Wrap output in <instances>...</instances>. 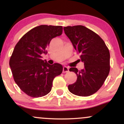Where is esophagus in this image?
Instances as JSON below:
<instances>
[{"label":"esophagus","mask_w":124,"mask_h":124,"mask_svg":"<svg viewBox=\"0 0 124 124\" xmlns=\"http://www.w3.org/2000/svg\"><path fill=\"white\" fill-rule=\"evenodd\" d=\"M69 72V68L66 66H63V73H66Z\"/></svg>","instance_id":"1"}]
</instances>
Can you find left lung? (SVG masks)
I'll return each instance as SVG.
<instances>
[{
    "instance_id": "1",
    "label": "left lung",
    "mask_w": 124,
    "mask_h": 124,
    "mask_svg": "<svg viewBox=\"0 0 124 124\" xmlns=\"http://www.w3.org/2000/svg\"><path fill=\"white\" fill-rule=\"evenodd\" d=\"M63 30L85 65L80 70L76 68L69 69L78 78L75 83L68 86V89L76 96H91L100 89L109 74L108 49L99 35L86 27L68 26Z\"/></svg>"
}]
</instances>
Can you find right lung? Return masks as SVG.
<instances>
[{
    "mask_svg": "<svg viewBox=\"0 0 124 124\" xmlns=\"http://www.w3.org/2000/svg\"><path fill=\"white\" fill-rule=\"evenodd\" d=\"M62 26L41 25L25 34L16 45L9 65L14 80L24 93L41 97L51 92L54 78L61 75L63 66L51 65L42 59L51 39L62 34Z\"/></svg>",
    "mask_w": 124,
    "mask_h": 124,
    "instance_id": "obj_1",
    "label": "right lung"
}]
</instances>
